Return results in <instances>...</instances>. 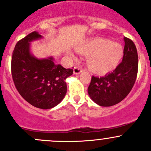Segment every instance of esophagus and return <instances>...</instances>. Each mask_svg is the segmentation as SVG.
<instances>
[{"mask_svg":"<svg viewBox=\"0 0 151 151\" xmlns=\"http://www.w3.org/2000/svg\"><path fill=\"white\" fill-rule=\"evenodd\" d=\"M83 71V68L80 66H75L74 68V74H79Z\"/></svg>","mask_w":151,"mask_h":151,"instance_id":"esophagus-1","label":"esophagus"}]
</instances>
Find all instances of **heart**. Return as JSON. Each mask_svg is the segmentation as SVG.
I'll list each match as a JSON object with an SVG mask.
<instances>
[{
    "label": "heart",
    "mask_w": 151,
    "mask_h": 151,
    "mask_svg": "<svg viewBox=\"0 0 151 151\" xmlns=\"http://www.w3.org/2000/svg\"><path fill=\"white\" fill-rule=\"evenodd\" d=\"M83 54H91L88 58V66L96 74H105L115 69L121 62L123 49L119 44L102 38H96L78 48Z\"/></svg>",
    "instance_id": "obj_1"
}]
</instances>
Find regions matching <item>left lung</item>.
I'll return each mask as SVG.
<instances>
[{
  "label": "left lung",
  "mask_w": 151,
  "mask_h": 151,
  "mask_svg": "<svg viewBox=\"0 0 151 151\" xmlns=\"http://www.w3.org/2000/svg\"><path fill=\"white\" fill-rule=\"evenodd\" d=\"M125 46L121 63L104 77L92 76L88 92L91 99L102 106L118 104L130 93L138 71V55L133 41L124 37Z\"/></svg>",
  "instance_id": "8db88e82"
}]
</instances>
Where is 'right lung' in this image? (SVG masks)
<instances>
[{
    "instance_id": "add662e5",
    "label": "right lung",
    "mask_w": 151,
    "mask_h": 151,
    "mask_svg": "<svg viewBox=\"0 0 151 151\" xmlns=\"http://www.w3.org/2000/svg\"><path fill=\"white\" fill-rule=\"evenodd\" d=\"M39 38L42 36L33 31L18 41L12 52L11 70L22 98L35 107L47 109L63 100L66 93L65 80L73 74V69L55 64L52 58L39 60L32 56L29 42Z\"/></svg>"
}]
</instances>
